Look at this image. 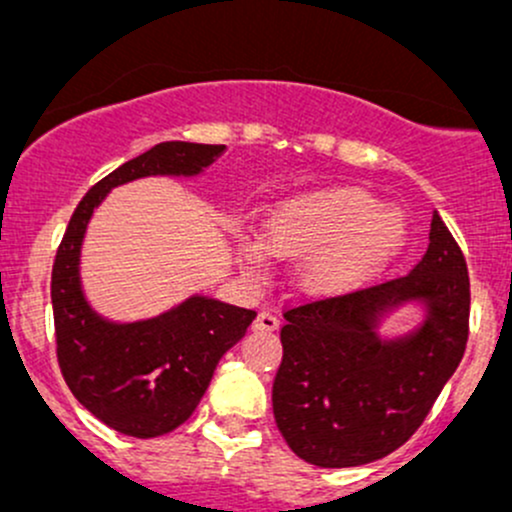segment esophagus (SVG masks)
Masks as SVG:
<instances>
[{"instance_id":"obj_1","label":"esophagus","mask_w":512,"mask_h":512,"mask_svg":"<svg viewBox=\"0 0 512 512\" xmlns=\"http://www.w3.org/2000/svg\"><path fill=\"white\" fill-rule=\"evenodd\" d=\"M252 327L262 332H274L279 330V317H276L272 310H262V313L255 317V322H252Z\"/></svg>"}]
</instances>
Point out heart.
Masks as SVG:
<instances>
[{
	"label": "heart",
	"instance_id": "obj_1",
	"mask_svg": "<svg viewBox=\"0 0 512 512\" xmlns=\"http://www.w3.org/2000/svg\"><path fill=\"white\" fill-rule=\"evenodd\" d=\"M407 219L399 209L361 187H322L281 202L264 221V238L240 243L255 274L269 257H303L296 286L315 298H337L361 289L407 243Z\"/></svg>",
	"mask_w": 512,
	"mask_h": 512
}]
</instances>
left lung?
I'll return each mask as SVG.
<instances>
[{"label":"left lung","instance_id":"1","mask_svg":"<svg viewBox=\"0 0 512 512\" xmlns=\"http://www.w3.org/2000/svg\"><path fill=\"white\" fill-rule=\"evenodd\" d=\"M407 302L425 322L380 338L384 317ZM274 419L289 448L317 467H356L390 455L424 424L460 366L469 334V274L438 211L428 250L409 274L298 305L284 313Z\"/></svg>","mask_w":512,"mask_h":512}]
</instances>
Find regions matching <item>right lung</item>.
I'll return each mask as SVG.
<instances>
[{
  "instance_id": "obj_1",
  "label": "right lung",
  "mask_w": 512,
  "mask_h": 512,
  "mask_svg": "<svg viewBox=\"0 0 512 512\" xmlns=\"http://www.w3.org/2000/svg\"><path fill=\"white\" fill-rule=\"evenodd\" d=\"M223 151V144L163 142L122 163L86 192L57 250L50 296L62 375L96 419L125 436L156 438L185 424L221 356L245 337L257 313L197 293L149 320H108L81 289L86 226L113 187L149 175L195 178Z\"/></svg>"
}]
</instances>
